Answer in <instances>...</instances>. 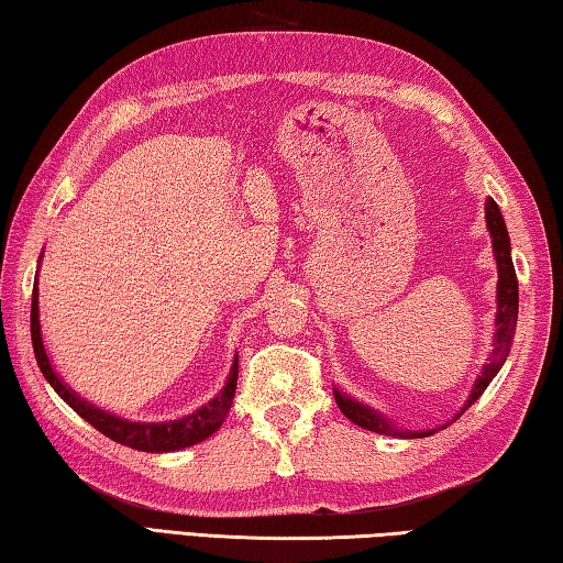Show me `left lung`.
I'll list each match as a JSON object with an SVG mask.
<instances>
[{
    "label": "left lung",
    "instance_id": "1",
    "mask_svg": "<svg viewBox=\"0 0 563 563\" xmlns=\"http://www.w3.org/2000/svg\"><path fill=\"white\" fill-rule=\"evenodd\" d=\"M485 217H487V230L492 234V250H495V260H497V272H499V282H497V333H495V349H492V356L485 363V368L472 386L470 398L465 400V406L455 416V420L465 412L472 402H475L482 393L487 390V386L492 383V378L497 376L499 368L505 366V361L509 356L511 349V339H515L517 331V311H519V284H517V274H515V262H511V246H509V234L505 227V217H501L497 202L489 200L485 202ZM336 396V406L341 408L343 416H346L351 422H356L358 428L363 430H373L378 435H398V438H426L432 435L435 430L428 432H408V430H398L393 426L390 420H386L380 412L371 410L363 402H356L353 398H349L346 393L333 390ZM450 422H445L442 428H448Z\"/></svg>",
    "mask_w": 563,
    "mask_h": 563
}]
</instances>
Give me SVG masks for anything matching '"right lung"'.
<instances>
[{
	"instance_id": "add662e5",
	"label": "right lung",
	"mask_w": 563,
	"mask_h": 563,
	"mask_svg": "<svg viewBox=\"0 0 563 563\" xmlns=\"http://www.w3.org/2000/svg\"><path fill=\"white\" fill-rule=\"evenodd\" d=\"M32 343H34V356L38 368H42L44 378L52 383V388L66 400L68 408H74L88 426H93L98 432H103L106 438L121 442L125 448L143 450V452H173L197 445L212 435V432L222 426L227 412L232 408L234 388H236V356L232 363L230 378H227L222 393L212 398L207 406L195 410L192 416L170 420V422H131L123 418H115L111 412L93 408L91 402L78 398L71 388H66V383L56 376L52 361L46 356L44 341H42V327H38V289L34 284L32 294Z\"/></svg>"
}]
</instances>
